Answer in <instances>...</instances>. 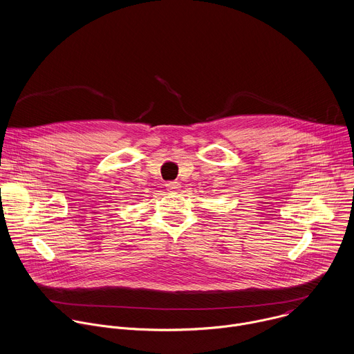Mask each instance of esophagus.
Returning <instances> with one entry per match:
<instances>
[{"instance_id": "34e87169", "label": "esophagus", "mask_w": 354, "mask_h": 354, "mask_svg": "<svg viewBox=\"0 0 354 354\" xmlns=\"http://www.w3.org/2000/svg\"><path fill=\"white\" fill-rule=\"evenodd\" d=\"M165 186H167L168 192H176V190L180 189V183L179 182H168Z\"/></svg>"}]
</instances>
